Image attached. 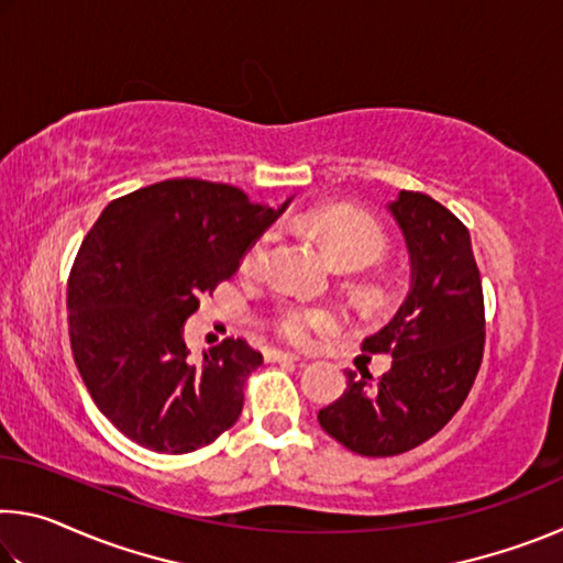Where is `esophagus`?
<instances>
[{
  "label": "esophagus",
  "instance_id": "1",
  "mask_svg": "<svg viewBox=\"0 0 563 563\" xmlns=\"http://www.w3.org/2000/svg\"><path fill=\"white\" fill-rule=\"evenodd\" d=\"M268 360H273V362H298L300 357L295 355V352H285V350H271V352H268Z\"/></svg>",
  "mask_w": 563,
  "mask_h": 563
}]
</instances>
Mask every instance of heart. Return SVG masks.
<instances>
[{"mask_svg": "<svg viewBox=\"0 0 563 563\" xmlns=\"http://www.w3.org/2000/svg\"><path fill=\"white\" fill-rule=\"evenodd\" d=\"M310 231L316 233L332 261H335L340 268L345 271H357L365 268L379 255L385 253L387 238L383 228L377 225L367 213L355 211L350 206H332V208H320V211H312L308 216ZM271 235H261L258 241L251 245L247 251L243 268L247 273H255L265 261V253H268ZM338 322L335 312L322 310V308H300V305H290L285 308L275 328H278L285 340L295 342V345H308L312 335L320 330H328Z\"/></svg>", "mask_w": 563, "mask_h": 563, "instance_id": "1", "label": "heart"}]
</instances>
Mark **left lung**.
<instances>
[{"label": "left lung", "mask_w": 563, "mask_h": 563, "mask_svg": "<svg viewBox=\"0 0 563 563\" xmlns=\"http://www.w3.org/2000/svg\"><path fill=\"white\" fill-rule=\"evenodd\" d=\"M387 211L405 235L409 292L362 350L393 355V367L379 379L347 369L345 393L318 412L322 430L362 456L402 454L440 432L470 395L484 352V298L470 231L415 190H399Z\"/></svg>", "instance_id": "left-lung-1"}]
</instances>
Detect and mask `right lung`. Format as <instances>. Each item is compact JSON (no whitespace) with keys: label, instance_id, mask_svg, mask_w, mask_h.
Here are the masks:
<instances>
[{"label":"right lung","instance_id":"right-lung-1","mask_svg":"<svg viewBox=\"0 0 563 563\" xmlns=\"http://www.w3.org/2000/svg\"><path fill=\"white\" fill-rule=\"evenodd\" d=\"M241 188L170 178L103 208L66 290L71 352L103 417L131 442L186 454L231 430L263 355L228 338L188 360L186 320L288 208Z\"/></svg>","mask_w":563,"mask_h":563}]
</instances>
